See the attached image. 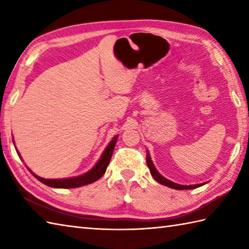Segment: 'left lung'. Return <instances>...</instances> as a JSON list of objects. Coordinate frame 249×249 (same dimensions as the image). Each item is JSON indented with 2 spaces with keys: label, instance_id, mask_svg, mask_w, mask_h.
Instances as JSON below:
<instances>
[{
  "label": "left lung",
  "instance_id": "left-lung-1",
  "mask_svg": "<svg viewBox=\"0 0 249 249\" xmlns=\"http://www.w3.org/2000/svg\"><path fill=\"white\" fill-rule=\"evenodd\" d=\"M146 165L150 169V172L152 174V177L154 178L158 183H160L161 185H165V186H168L170 188H173V189H194V188H197L199 186H202V185H203V184H197V185H189V186H185V185H179V184H176V183H173L171 181H169V179L163 178L161 174L158 173V171L155 169L154 165H153L149 153L146 154Z\"/></svg>",
  "mask_w": 249,
  "mask_h": 249
}]
</instances>
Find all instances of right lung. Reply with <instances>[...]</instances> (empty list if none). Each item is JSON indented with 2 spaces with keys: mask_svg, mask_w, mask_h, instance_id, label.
Segmentation results:
<instances>
[{
  "mask_svg": "<svg viewBox=\"0 0 249 249\" xmlns=\"http://www.w3.org/2000/svg\"><path fill=\"white\" fill-rule=\"evenodd\" d=\"M116 139H118V136L114 137L113 140L110 142L107 147H106L102 157H100V160H98L96 165H95V167L92 169V170H89L86 174H83V176L77 177V178H62V179L43 178H39L38 176H36L34 173L33 176L41 183L46 184L47 186L55 187V188H76V187L84 186V185L91 184L95 181H97V179H99L105 174L106 169H107L111 157H112V153L114 150Z\"/></svg>",
  "mask_w": 249,
  "mask_h": 249,
  "instance_id": "right-lung-1",
  "label": "right lung"
}]
</instances>
